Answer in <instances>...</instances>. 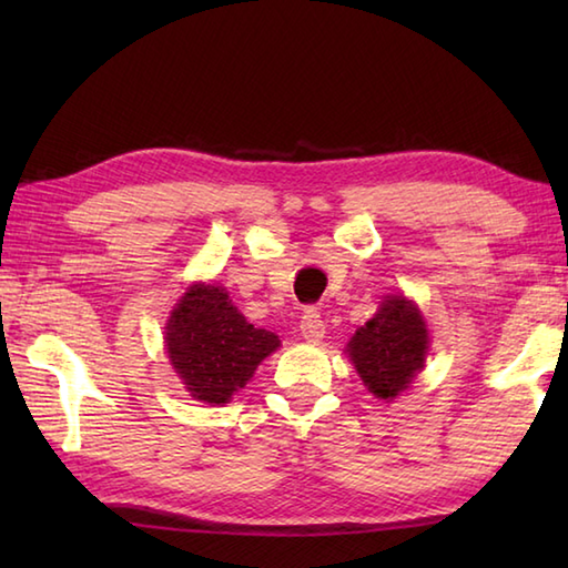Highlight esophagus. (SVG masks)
<instances>
[{"label":"esophagus","mask_w":568,"mask_h":568,"mask_svg":"<svg viewBox=\"0 0 568 568\" xmlns=\"http://www.w3.org/2000/svg\"><path fill=\"white\" fill-rule=\"evenodd\" d=\"M300 334L305 336L307 342H320L324 336V320L317 312V307H307L300 317Z\"/></svg>","instance_id":"obj_1"}]
</instances>
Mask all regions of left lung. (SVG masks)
Here are the masks:
<instances>
[{
  "instance_id": "1",
  "label": "left lung",
  "mask_w": 568,
  "mask_h": 568,
  "mask_svg": "<svg viewBox=\"0 0 568 568\" xmlns=\"http://www.w3.org/2000/svg\"><path fill=\"white\" fill-rule=\"evenodd\" d=\"M429 332L419 307L405 295H385L378 312L346 344L366 388L393 400L425 368Z\"/></svg>"
}]
</instances>
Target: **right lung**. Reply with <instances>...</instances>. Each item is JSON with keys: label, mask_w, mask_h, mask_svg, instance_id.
<instances>
[{"label": "right lung", "mask_w": 568, "mask_h": 568, "mask_svg": "<svg viewBox=\"0 0 568 568\" xmlns=\"http://www.w3.org/2000/svg\"><path fill=\"white\" fill-rule=\"evenodd\" d=\"M277 346L281 339L248 324L222 285H190L165 324L168 358L187 393L207 405L232 400Z\"/></svg>", "instance_id": "obj_1"}]
</instances>
